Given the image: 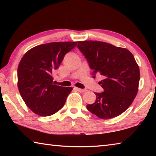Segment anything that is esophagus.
Wrapping results in <instances>:
<instances>
[{
    "mask_svg": "<svg viewBox=\"0 0 156 156\" xmlns=\"http://www.w3.org/2000/svg\"><path fill=\"white\" fill-rule=\"evenodd\" d=\"M76 89L79 92H81V93H84V92L86 91V89H80V88H77L76 87Z\"/></svg>",
    "mask_w": 156,
    "mask_h": 156,
    "instance_id": "esophagus-1",
    "label": "esophagus"
}]
</instances>
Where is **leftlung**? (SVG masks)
Returning <instances> with one entry per match:
<instances>
[{"label":"left lung","mask_w":156,"mask_h":156,"mask_svg":"<svg viewBox=\"0 0 156 156\" xmlns=\"http://www.w3.org/2000/svg\"><path fill=\"white\" fill-rule=\"evenodd\" d=\"M78 47L93 69L100 74L104 91L95 93L96 102L87 108L101 119H111L125 112L138 91L140 74L133 54L128 49L96 41H79Z\"/></svg>","instance_id":"8db88e82"}]
</instances>
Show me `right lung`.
Segmentation results:
<instances>
[{"label": "right lung", "instance_id": "add662e5", "mask_svg": "<svg viewBox=\"0 0 156 156\" xmlns=\"http://www.w3.org/2000/svg\"><path fill=\"white\" fill-rule=\"evenodd\" d=\"M77 43L40 44L30 49L21 58L18 67V88L26 105L36 114L51 115L64 106L73 88L54 84L52 74Z\"/></svg>", "mask_w": 156, "mask_h": 156}]
</instances>
